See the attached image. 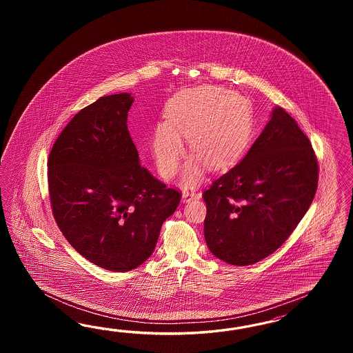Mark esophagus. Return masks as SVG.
Returning a JSON list of instances; mask_svg holds the SVG:
<instances>
[{
	"label": "esophagus",
	"instance_id": "esophagus-1",
	"mask_svg": "<svg viewBox=\"0 0 353 353\" xmlns=\"http://www.w3.org/2000/svg\"><path fill=\"white\" fill-rule=\"evenodd\" d=\"M199 196H201V192H194V190H192V192L183 190V192H182V201H183V202H189L190 199L199 198Z\"/></svg>",
	"mask_w": 353,
	"mask_h": 353
}]
</instances>
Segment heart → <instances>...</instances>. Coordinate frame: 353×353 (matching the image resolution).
Segmentation results:
<instances>
[{
	"mask_svg": "<svg viewBox=\"0 0 353 353\" xmlns=\"http://www.w3.org/2000/svg\"><path fill=\"white\" fill-rule=\"evenodd\" d=\"M165 123L159 124L151 142L159 171L172 177L180 167L188 139L194 152L182 180L195 185L204 165L220 170L236 161L251 136V110L246 99L220 88H199L174 97L164 108Z\"/></svg>",
	"mask_w": 353,
	"mask_h": 353,
	"instance_id": "b5f03b06",
	"label": "heart"
}]
</instances>
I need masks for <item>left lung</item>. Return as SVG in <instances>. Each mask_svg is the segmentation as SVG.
<instances>
[{
  "label": "left lung",
  "mask_w": 353,
  "mask_h": 353,
  "mask_svg": "<svg viewBox=\"0 0 353 353\" xmlns=\"http://www.w3.org/2000/svg\"><path fill=\"white\" fill-rule=\"evenodd\" d=\"M317 183L310 139L282 107H274L246 157L203 192L210 251L239 267L269 256L308 211Z\"/></svg>",
  "instance_id": "left-lung-1"
}]
</instances>
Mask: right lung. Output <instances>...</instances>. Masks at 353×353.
Returning a JSON list of instances; mask_svg holds the SVG:
<instances>
[{"instance_id": "1", "label": "right lung", "mask_w": 353, "mask_h": 353, "mask_svg": "<svg viewBox=\"0 0 353 353\" xmlns=\"http://www.w3.org/2000/svg\"><path fill=\"white\" fill-rule=\"evenodd\" d=\"M129 93L101 97L80 110L48 159L55 223L81 256L128 272L152 254L161 225L181 201L139 164L127 119Z\"/></svg>"}]
</instances>
